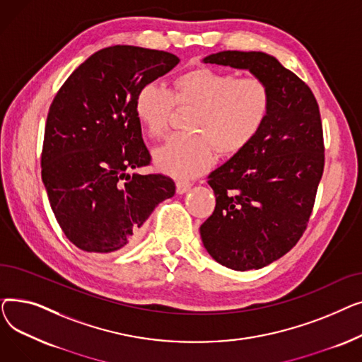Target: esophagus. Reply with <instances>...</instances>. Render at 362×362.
Returning <instances> with one entry per match:
<instances>
[{"mask_svg":"<svg viewBox=\"0 0 362 362\" xmlns=\"http://www.w3.org/2000/svg\"><path fill=\"white\" fill-rule=\"evenodd\" d=\"M192 183L191 182H186V180H177L176 182V192L177 194H186L187 191H191Z\"/></svg>","mask_w":362,"mask_h":362,"instance_id":"esophagus-1","label":"esophagus"}]
</instances>
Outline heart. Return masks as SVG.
Listing matches in <instances>:
<instances>
[{
	"mask_svg": "<svg viewBox=\"0 0 362 362\" xmlns=\"http://www.w3.org/2000/svg\"><path fill=\"white\" fill-rule=\"evenodd\" d=\"M175 105H194L186 129L154 152L158 170L176 177L201 175L216 160L239 154L262 130L272 110V93L255 76L238 78L211 67L180 73L168 90L142 85L135 95V116L152 138L161 136Z\"/></svg>",
	"mask_w": 362,
	"mask_h": 362,
	"instance_id": "obj_1",
	"label": "heart"
}]
</instances>
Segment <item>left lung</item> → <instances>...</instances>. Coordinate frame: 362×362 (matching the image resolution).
I'll return each instance as SVG.
<instances>
[{"label": "left lung", "instance_id": "8db88e82", "mask_svg": "<svg viewBox=\"0 0 362 362\" xmlns=\"http://www.w3.org/2000/svg\"><path fill=\"white\" fill-rule=\"evenodd\" d=\"M202 62L250 70L272 93L259 135L208 176L216 208L199 227L218 264L258 270L289 252L307 229L325 168L318 104L308 85L273 55L221 51Z\"/></svg>", "mask_w": 362, "mask_h": 362}]
</instances>
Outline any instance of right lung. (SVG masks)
Returning <instances> with one entry per match:
<instances>
[{
    "label": "right lung",
    "mask_w": 362,
    "mask_h": 362,
    "mask_svg": "<svg viewBox=\"0 0 362 362\" xmlns=\"http://www.w3.org/2000/svg\"><path fill=\"white\" fill-rule=\"evenodd\" d=\"M179 62L165 51L114 45L92 54L57 92L45 124L42 182L62 230L79 250L129 248L154 208L175 195L170 177L130 171L151 161L135 95Z\"/></svg>",
    "instance_id": "right-lung-1"
}]
</instances>
